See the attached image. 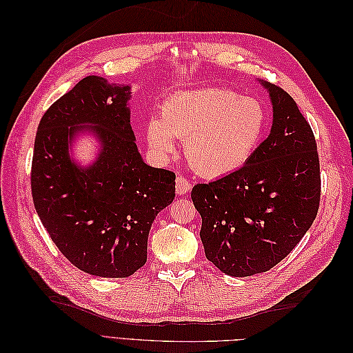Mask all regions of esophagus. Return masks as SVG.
<instances>
[{
  "label": "esophagus",
  "instance_id": "34e87169",
  "mask_svg": "<svg viewBox=\"0 0 353 353\" xmlns=\"http://www.w3.org/2000/svg\"><path fill=\"white\" fill-rule=\"evenodd\" d=\"M190 190H191V183H190L188 179H185L182 176L176 179V191H177V194L183 196V194H186Z\"/></svg>",
  "mask_w": 353,
  "mask_h": 353
}]
</instances>
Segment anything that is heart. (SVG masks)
Wrapping results in <instances>:
<instances>
[{
  "label": "heart",
  "mask_w": 353,
  "mask_h": 353,
  "mask_svg": "<svg viewBox=\"0 0 353 353\" xmlns=\"http://www.w3.org/2000/svg\"><path fill=\"white\" fill-rule=\"evenodd\" d=\"M161 118L147 125L148 144L156 153L174 150V137L183 141L191 168L215 179L239 170L250 159L264 134L267 114L254 99H241L224 88H205L170 95Z\"/></svg>",
  "instance_id": "1"
}]
</instances>
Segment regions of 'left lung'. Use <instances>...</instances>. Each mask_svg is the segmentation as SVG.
I'll return each mask as SVG.
<instances>
[{"label":"left lung","mask_w":353,"mask_h":353,"mask_svg":"<svg viewBox=\"0 0 353 353\" xmlns=\"http://www.w3.org/2000/svg\"><path fill=\"white\" fill-rule=\"evenodd\" d=\"M262 85L273 104L268 138L241 168L191 191L206 258L235 277L279 264L311 228L320 205V162L311 125L288 92Z\"/></svg>","instance_id":"1"}]
</instances>
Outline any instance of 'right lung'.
Here are the masks:
<instances>
[{"label": "right lung", "mask_w": 353, "mask_h": 353, "mask_svg": "<svg viewBox=\"0 0 353 353\" xmlns=\"http://www.w3.org/2000/svg\"><path fill=\"white\" fill-rule=\"evenodd\" d=\"M129 99V86L88 76L52 103L37 125L36 212L63 256L92 276L127 277L144 265L152 223L176 196L174 172L142 161ZM83 128L102 142L88 169L77 168L68 153L73 134Z\"/></svg>", "instance_id": "add662e5"}]
</instances>
